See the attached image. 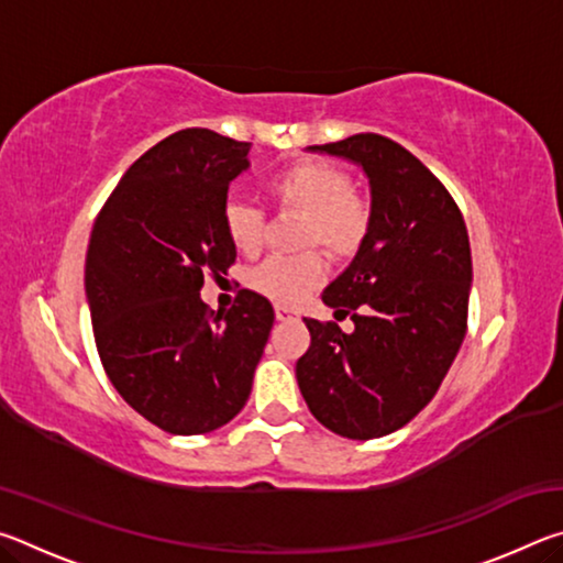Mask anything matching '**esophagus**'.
I'll return each mask as SVG.
<instances>
[{
	"mask_svg": "<svg viewBox=\"0 0 563 563\" xmlns=\"http://www.w3.org/2000/svg\"><path fill=\"white\" fill-rule=\"evenodd\" d=\"M275 320H278V322L300 320V312L292 310V308H285V305H275Z\"/></svg>",
	"mask_w": 563,
	"mask_h": 563,
	"instance_id": "34e87169",
	"label": "esophagus"
}]
</instances>
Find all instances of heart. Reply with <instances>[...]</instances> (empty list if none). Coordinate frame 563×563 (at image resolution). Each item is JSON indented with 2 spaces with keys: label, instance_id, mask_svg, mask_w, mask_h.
I'll return each instance as SVG.
<instances>
[{
  "label": "heart",
  "instance_id": "heart-1",
  "mask_svg": "<svg viewBox=\"0 0 563 563\" xmlns=\"http://www.w3.org/2000/svg\"><path fill=\"white\" fill-rule=\"evenodd\" d=\"M268 201L285 213L302 216L298 243L322 247L330 258L350 261L367 243L375 208L365 194L352 188V178L330 161H298L265 184ZM223 233L238 253L261 251L265 216L251 203L231 201L223 208ZM325 278L322 255H273L247 271L245 285L275 305H298Z\"/></svg>",
  "mask_w": 563,
  "mask_h": 563
}]
</instances>
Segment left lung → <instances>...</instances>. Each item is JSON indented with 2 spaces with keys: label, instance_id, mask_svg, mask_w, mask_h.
Instances as JSON below:
<instances>
[{
  "label": "left lung",
  "instance_id": "obj_1",
  "mask_svg": "<svg viewBox=\"0 0 563 563\" xmlns=\"http://www.w3.org/2000/svg\"><path fill=\"white\" fill-rule=\"evenodd\" d=\"M318 154L362 166L373 231L322 302L355 330L305 318L310 347L295 365L310 412L347 440H375L430 405L466 335L472 251L464 218L422 161L379 133Z\"/></svg>",
  "mask_w": 563,
  "mask_h": 563
}]
</instances>
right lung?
<instances>
[{
    "label": "right lung",
    "instance_id": "obj_1",
    "mask_svg": "<svg viewBox=\"0 0 563 563\" xmlns=\"http://www.w3.org/2000/svg\"><path fill=\"white\" fill-rule=\"evenodd\" d=\"M247 151L208 129L170 133L123 174L91 231L84 285L101 365L170 434L213 432L241 412L275 320L253 290L223 316L201 300L203 275L235 263L223 208Z\"/></svg>",
    "mask_w": 563,
    "mask_h": 563
}]
</instances>
